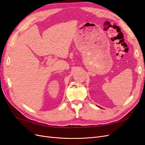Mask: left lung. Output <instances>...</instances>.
<instances>
[{
  "mask_svg": "<svg viewBox=\"0 0 145 145\" xmlns=\"http://www.w3.org/2000/svg\"><path fill=\"white\" fill-rule=\"evenodd\" d=\"M99 108H100V106H99Z\"/></svg>",
  "mask_w": 145,
  "mask_h": 145,
  "instance_id": "8db88e82",
  "label": "left lung"
}]
</instances>
